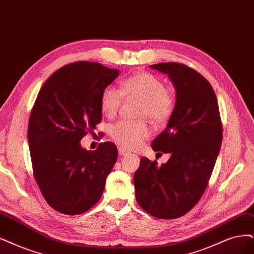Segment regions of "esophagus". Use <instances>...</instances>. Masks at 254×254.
Here are the masks:
<instances>
[{
  "label": "esophagus",
  "instance_id": "34e87169",
  "mask_svg": "<svg viewBox=\"0 0 254 254\" xmlns=\"http://www.w3.org/2000/svg\"><path fill=\"white\" fill-rule=\"evenodd\" d=\"M118 152H119V155H120V156L129 155V152L127 151V149L124 148V147H118Z\"/></svg>",
  "mask_w": 254,
  "mask_h": 254
}]
</instances>
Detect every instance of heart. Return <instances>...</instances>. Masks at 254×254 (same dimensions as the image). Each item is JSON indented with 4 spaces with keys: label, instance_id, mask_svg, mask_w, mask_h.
I'll use <instances>...</instances> for the list:
<instances>
[{
    "label": "heart",
    "instance_id": "1",
    "mask_svg": "<svg viewBox=\"0 0 254 254\" xmlns=\"http://www.w3.org/2000/svg\"><path fill=\"white\" fill-rule=\"evenodd\" d=\"M126 97L141 100L138 116L151 119L156 125H164L175 112L176 100L166 90L165 83L154 74L140 72L122 82V90L109 86L101 92L100 108L109 117L114 116ZM111 135L115 141L127 148L138 147L151 135V127L145 119L121 120L113 126Z\"/></svg>",
    "mask_w": 254,
    "mask_h": 254
}]
</instances>
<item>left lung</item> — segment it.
Listing matches in <instances>:
<instances>
[{
  "label": "left lung",
  "mask_w": 254,
  "mask_h": 254,
  "mask_svg": "<svg viewBox=\"0 0 254 254\" xmlns=\"http://www.w3.org/2000/svg\"><path fill=\"white\" fill-rule=\"evenodd\" d=\"M151 68L175 84V112L155 138V152L170 153L158 165L143 157L134 175L136 200L158 219H177L193 208L208 185L221 148L223 127L217 96L209 81L189 65L161 63Z\"/></svg>",
  "instance_id": "1"
}]
</instances>
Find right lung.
I'll list each match as a JSON object with an SVG mask.
<instances>
[{
    "label": "right lung",
    "mask_w": 254,
    "mask_h": 254,
    "mask_svg": "<svg viewBox=\"0 0 254 254\" xmlns=\"http://www.w3.org/2000/svg\"><path fill=\"white\" fill-rule=\"evenodd\" d=\"M118 75L99 63H72L54 72L35 99L28 125L33 176L46 202L61 213L92 208L116 163L113 142L87 151L80 140L101 121V92Z\"/></svg>",
    "instance_id": "add662e5"
}]
</instances>
